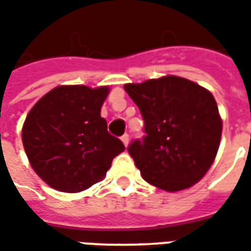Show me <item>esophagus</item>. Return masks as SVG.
<instances>
[{"mask_svg":"<svg viewBox=\"0 0 251 251\" xmlns=\"http://www.w3.org/2000/svg\"><path fill=\"white\" fill-rule=\"evenodd\" d=\"M122 142L124 143V146H128V142H129V135L128 134H124L122 136Z\"/></svg>","mask_w":251,"mask_h":251,"instance_id":"34e87169","label":"esophagus"}]
</instances>
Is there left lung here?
<instances>
[{"label": "left lung", "mask_w": 251, "mask_h": 251, "mask_svg": "<svg viewBox=\"0 0 251 251\" xmlns=\"http://www.w3.org/2000/svg\"><path fill=\"white\" fill-rule=\"evenodd\" d=\"M124 89L145 122L143 138L127 149L143 178L168 192L196 184L219 149L222 120L214 96L176 75L127 83Z\"/></svg>", "instance_id": "1"}]
</instances>
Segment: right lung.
Masks as SVG:
<instances>
[{"mask_svg":"<svg viewBox=\"0 0 251 251\" xmlns=\"http://www.w3.org/2000/svg\"><path fill=\"white\" fill-rule=\"evenodd\" d=\"M109 89L58 86L32 108L23 127L31 166L56 191L75 193L105 177L112 159L124 150L108 132L101 105Z\"/></svg>","mask_w":251,"mask_h":251,"instance_id":"add662e5","label":"right lung"}]
</instances>
